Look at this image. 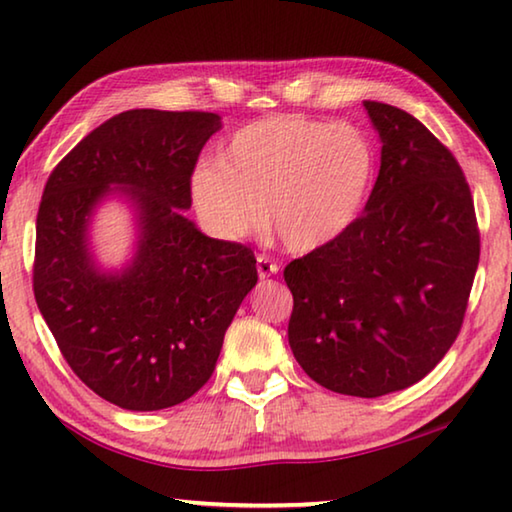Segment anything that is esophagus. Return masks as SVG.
<instances>
[{"label":"esophagus","mask_w":512,"mask_h":512,"mask_svg":"<svg viewBox=\"0 0 512 512\" xmlns=\"http://www.w3.org/2000/svg\"><path fill=\"white\" fill-rule=\"evenodd\" d=\"M277 271H280V266H277L273 259H268L266 255L257 257V275L262 277V280H266V277L271 275H277Z\"/></svg>","instance_id":"obj_1"}]
</instances>
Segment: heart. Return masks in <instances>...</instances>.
<instances>
[{"instance_id": "heart-1", "label": "heart", "mask_w": 512, "mask_h": 512, "mask_svg": "<svg viewBox=\"0 0 512 512\" xmlns=\"http://www.w3.org/2000/svg\"><path fill=\"white\" fill-rule=\"evenodd\" d=\"M375 178V153L359 128L302 115H271L230 137L214 162L196 167L189 194L221 239L262 228L289 253L339 241L357 223Z\"/></svg>"}]
</instances>
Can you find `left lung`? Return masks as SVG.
I'll return each instance as SVG.
<instances>
[{
	"label": "left lung",
	"mask_w": 512,
	"mask_h": 512,
	"mask_svg": "<svg viewBox=\"0 0 512 512\" xmlns=\"http://www.w3.org/2000/svg\"><path fill=\"white\" fill-rule=\"evenodd\" d=\"M381 164L363 214L336 241L284 268L289 345L334 393L413 386L452 348L479 266L470 187L452 153L409 112L363 101Z\"/></svg>",
	"instance_id": "left-lung-1"
}]
</instances>
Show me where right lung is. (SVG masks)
Returning <instances> with one entry per match:
<instances>
[{"instance_id":"add662e5","label":"right lung","mask_w":512,"mask_h":512,"mask_svg":"<svg viewBox=\"0 0 512 512\" xmlns=\"http://www.w3.org/2000/svg\"><path fill=\"white\" fill-rule=\"evenodd\" d=\"M219 128L216 112L126 110L83 137L42 194L38 309L76 377L126 411L169 409L203 388L257 284L250 248L203 235L183 212L198 153ZM110 197L136 219L121 269H103L89 241Z\"/></svg>"}]
</instances>
